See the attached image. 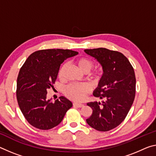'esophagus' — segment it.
I'll list each match as a JSON object with an SVG mask.
<instances>
[{
  "mask_svg": "<svg viewBox=\"0 0 156 156\" xmlns=\"http://www.w3.org/2000/svg\"><path fill=\"white\" fill-rule=\"evenodd\" d=\"M73 105L74 106V107H77V108H82L83 106V104H80V103H73Z\"/></svg>",
  "mask_w": 156,
  "mask_h": 156,
  "instance_id": "esophagus-1",
  "label": "esophagus"
}]
</instances>
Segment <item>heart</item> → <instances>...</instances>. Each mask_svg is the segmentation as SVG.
I'll use <instances>...</instances> for the list:
<instances>
[{"instance_id":"1","label":"heart","mask_w":156,"mask_h":156,"mask_svg":"<svg viewBox=\"0 0 156 156\" xmlns=\"http://www.w3.org/2000/svg\"><path fill=\"white\" fill-rule=\"evenodd\" d=\"M74 62H75L76 66L83 73H87L94 65V62L90 58H85V57H81V58L76 59ZM65 69V66H62L59 70L58 78L60 79L62 78ZM100 75L101 73L99 71H94L93 72L90 73V78L95 80H97ZM89 90H90L89 87L85 84H70L65 87L64 93L66 97L70 100L79 102L85 98V96L88 93Z\"/></svg>"}]
</instances>
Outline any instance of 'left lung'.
I'll return each mask as SVG.
<instances>
[{
    "label": "left lung",
    "mask_w": 156,
    "mask_h": 156,
    "mask_svg": "<svg viewBox=\"0 0 156 156\" xmlns=\"http://www.w3.org/2000/svg\"><path fill=\"white\" fill-rule=\"evenodd\" d=\"M103 67V74L94 91L100 102H90L92 114L86 119L91 128L98 131H109L125 119L135 96L134 69L123 54L105 48L85 49Z\"/></svg>",
    "instance_id": "left-lung-1"
}]
</instances>
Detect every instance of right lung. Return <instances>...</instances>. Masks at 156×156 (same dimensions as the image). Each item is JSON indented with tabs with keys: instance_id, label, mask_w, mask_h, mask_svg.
I'll return each instance as SVG.
<instances>
[{
	"instance_id": "add662e5",
	"label": "right lung",
	"mask_w": 156,
	"mask_h": 156,
	"mask_svg": "<svg viewBox=\"0 0 156 156\" xmlns=\"http://www.w3.org/2000/svg\"><path fill=\"white\" fill-rule=\"evenodd\" d=\"M69 49H44L30 55L19 71L16 98L24 117L40 130H49L62 121L72 103L64 96L55 103L46 98L47 90L53 87L62 63L78 55Z\"/></svg>"
}]
</instances>
